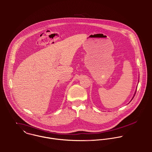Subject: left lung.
Returning a JSON list of instances; mask_svg holds the SVG:
<instances>
[{
    "label": "left lung",
    "instance_id": "8db88e82",
    "mask_svg": "<svg viewBox=\"0 0 152 152\" xmlns=\"http://www.w3.org/2000/svg\"><path fill=\"white\" fill-rule=\"evenodd\" d=\"M134 96H135V95H134ZM132 99H133V98H132Z\"/></svg>",
    "mask_w": 152,
    "mask_h": 152
}]
</instances>
